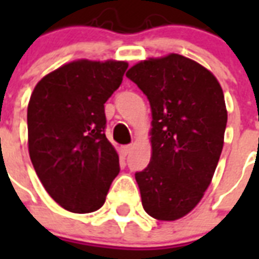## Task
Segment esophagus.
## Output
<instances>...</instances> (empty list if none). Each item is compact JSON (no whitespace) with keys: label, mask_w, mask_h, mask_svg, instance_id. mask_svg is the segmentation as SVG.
I'll return each mask as SVG.
<instances>
[{"label":"esophagus","mask_w":259,"mask_h":259,"mask_svg":"<svg viewBox=\"0 0 259 259\" xmlns=\"http://www.w3.org/2000/svg\"><path fill=\"white\" fill-rule=\"evenodd\" d=\"M130 150H132V146H130V145L122 146V148H121V153H122V156H123V157H126V156H127V154L130 153Z\"/></svg>","instance_id":"34e87169"}]
</instances>
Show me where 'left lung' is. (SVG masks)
<instances>
[{"label":"left lung","mask_w":259,"mask_h":259,"mask_svg":"<svg viewBox=\"0 0 259 259\" xmlns=\"http://www.w3.org/2000/svg\"><path fill=\"white\" fill-rule=\"evenodd\" d=\"M126 76L149 99L152 158L136 172L146 213L176 221L192 211L212 180L223 149L227 110L217 78L181 55L149 59Z\"/></svg>","instance_id":"1"}]
</instances>
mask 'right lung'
<instances>
[{
    "mask_svg": "<svg viewBox=\"0 0 259 259\" xmlns=\"http://www.w3.org/2000/svg\"><path fill=\"white\" fill-rule=\"evenodd\" d=\"M126 62L78 60L46 75L28 105L30 161L50 196L67 211L87 213L103 205L119 158L106 138L105 103Z\"/></svg>",
    "mask_w": 259,
    "mask_h": 259,
    "instance_id": "1",
    "label": "right lung"
}]
</instances>
